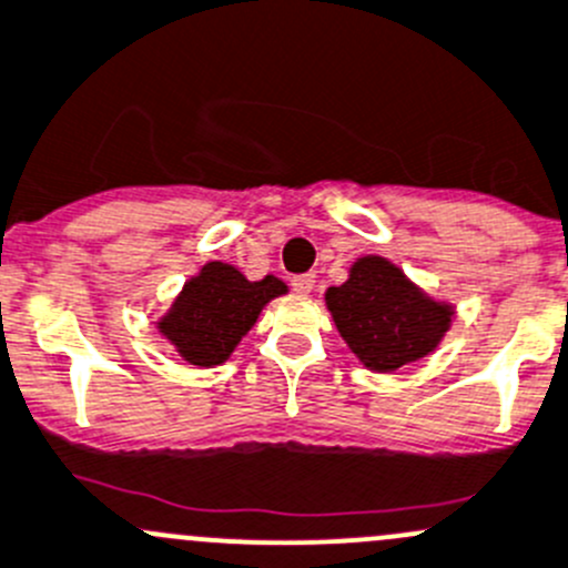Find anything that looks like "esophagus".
Here are the masks:
<instances>
[{
    "label": "esophagus",
    "mask_w": 568,
    "mask_h": 568,
    "mask_svg": "<svg viewBox=\"0 0 568 568\" xmlns=\"http://www.w3.org/2000/svg\"><path fill=\"white\" fill-rule=\"evenodd\" d=\"M293 290H295V293H301V295L312 293V290H315V275H312V273L293 275Z\"/></svg>",
    "instance_id": "obj_1"
}]
</instances>
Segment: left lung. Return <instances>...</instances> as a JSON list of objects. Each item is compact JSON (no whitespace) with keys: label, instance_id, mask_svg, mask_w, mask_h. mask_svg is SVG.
I'll return each instance as SVG.
<instances>
[{"label":"left lung","instance_id":"8db88e82","mask_svg":"<svg viewBox=\"0 0 568 568\" xmlns=\"http://www.w3.org/2000/svg\"><path fill=\"white\" fill-rule=\"evenodd\" d=\"M334 323L368 368L398 371L420 359L449 328V306L432 304L379 256H365L351 267V278L326 293Z\"/></svg>","mask_w":568,"mask_h":568}]
</instances>
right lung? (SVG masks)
Masks as SVG:
<instances>
[{
    "label": "right lung",
    "instance_id": "add662e5",
    "mask_svg": "<svg viewBox=\"0 0 568 568\" xmlns=\"http://www.w3.org/2000/svg\"><path fill=\"white\" fill-rule=\"evenodd\" d=\"M281 293H287V287L273 275L247 281L231 264L212 262L183 287L159 328L181 356L209 368L229 359L242 334L256 323L262 306Z\"/></svg>",
    "mask_w": 568,
    "mask_h": 568
}]
</instances>
